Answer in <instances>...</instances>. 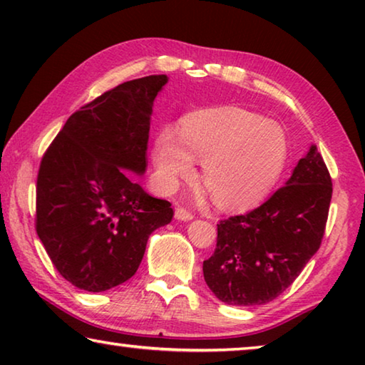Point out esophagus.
<instances>
[{
	"mask_svg": "<svg viewBox=\"0 0 365 365\" xmlns=\"http://www.w3.org/2000/svg\"><path fill=\"white\" fill-rule=\"evenodd\" d=\"M193 217H195L193 212H190L188 209H185V207L175 209V219H178V220H191Z\"/></svg>",
	"mask_w": 365,
	"mask_h": 365,
	"instance_id": "esophagus-1",
	"label": "esophagus"
}]
</instances>
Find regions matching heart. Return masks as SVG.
<instances>
[{
	"label": "heart",
	"instance_id": "1",
	"mask_svg": "<svg viewBox=\"0 0 365 365\" xmlns=\"http://www.w3.org/2000/svg\"><path fill=\"white\" fill-rule=\"evenodd\" d=\"M202 159L201 180L214 202L228 211H243L265 200L279 180L288 158L282 128L240 108H211L188 115L182 141L175 132H160L154 143V164L160 183L172 190L178 178Z\"/></svg>",
	"mask_w": 365,
	"mask_h": 365
}]
</instances>
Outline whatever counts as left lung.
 I'll use <instances>...</instances> for the list:
<instances>
[{"mask_svg":"<svg viewBox=\"0 0 365 365\" xmlns=\"http://www.w3.org/2000/svg\"><path fill=\"white\" fill-rule=\"evenodd\" d=\"M331 191L330 172L311 146L267 201L219 222L214 255L202 262L211 292L232 306L265 304L280 296L320 248Z\"/></svg>","mask_w":365,"mask_h":365,"instance_id":"left-lung-1","label":"left lung"}]
</instances>
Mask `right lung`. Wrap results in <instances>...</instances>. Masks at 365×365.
<instances>
[{
    "label": "right lung",
    "instance_id": "1",
    "mask_svg": "<svg viewBox=\"0 0 365 365\" xmlns=\"http://www.w3.org/2000/svg\"><path fill=\"white\" fill-rule=\"evenodd\" d=\"M165 76L123 82L76 110L36 177L35 228L56 270L85 292L132 279L150 235L174 217L127 170L148 164L153 101Z\"/></svg>",
    "mask_w": 365,
    "mask_h": 365
}]
</instances>
